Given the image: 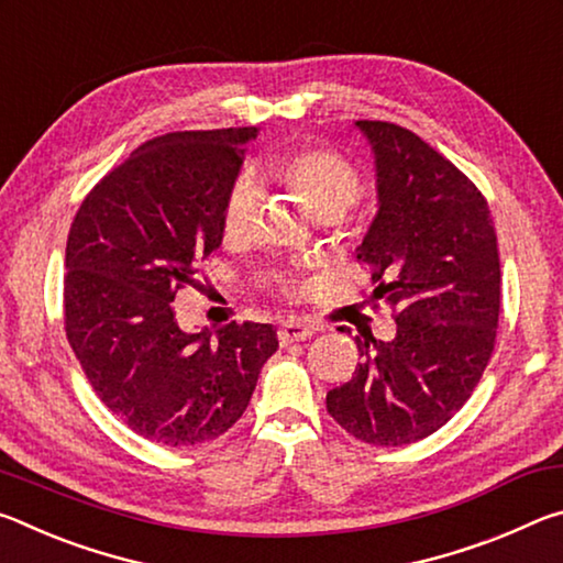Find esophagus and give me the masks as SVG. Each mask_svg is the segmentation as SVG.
Instances as JSON below:
<instances>
[{"mask_svg": "<svg viewBox=\"0 0 563 563\" xmlns=\"http://www.w3.org/2000/svg\"><path fill=\"white\" fill-rule=\"evenodd\" d=\"M318 332V328L312 325V322H305V320H288L283 322L280 330H278V340L283 345H290V342H302L312 338Z\"/></svg>", "mask_w": 563, "mask_h": 563, "instance_id": "obj_1", "label": "esophagus"}]
</instances>
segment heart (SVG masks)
<instances>
[{"label":"heart","instance_id":"obj_1","mask_svg":"<svg viewBox=\"0 0 563 563\" xmlns=\"http://www.w3.org/2000/svg\"><path fill=\"white\" fill-rule=\"evenodd\" d=\"M261 170L292 190L318 221L330 216L340 218L360 196V170L347 156L332 148L271 156ZM255 216H258V188L251 176H241L223 206L225 241H245L255 228Z\"/></svg>","mask_w":563,"mask_h":563}]
</instances>
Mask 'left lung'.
Returning a JSON list of instances; mask_svg holds the SVG:
<instances>
[{
	"label": "left lung",
	"instance_id": "1",
	"mask_svg": "<svg viewBox=\"0 0 563 563\" xmlns=\"http://www.w3.org/2000/svg\"><path fill=\"white\" fill-rule=\"evenodd\" d=\"M375 156L377 213L357 245L373 300L395 312L393 340L355 335L350 383L328 412L355 440L402 446L444 427L487 367L499 320V251L476 186L417 133L355 121Z\"/></svg>",
	"mask_w": 563,
	"mask_h": 563
}]
</instances>
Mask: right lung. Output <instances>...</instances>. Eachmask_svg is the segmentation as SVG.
<instances>
[{
	"mask_svg": "<svg viewBox=\"0 0 563 563\" xmlns=\"http://www.w3.org/2000/svg\"><path fill=\"white\" fill-rule=\"evenodd\" d=\"M261 129L178 131L103 176L66 241L64 325L93 393L133 432L196 446L241 419L278 335L265 322L186 332L176 292L223 243V206Z\"/></svg>",
	"mask_w": 563,
	"mask_h": 563,
	"instance_id": "right-lung-1",
	"label": "right lung"
}]
</instances>
